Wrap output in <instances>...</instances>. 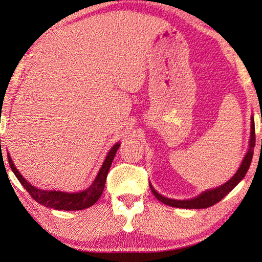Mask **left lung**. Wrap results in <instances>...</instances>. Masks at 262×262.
<instances>
[{"instance_id": "8db88e82", "label": "left lung", "mask_w": 262, "mask_h": 262, "mask_svg": "<svg viewBox=\"0 0 262 262\" xmlns=\"http://www.w3.org/2000/svg\"><path fill=\"white\" fill-rule=\"evenodd\" d=\"M252 123H251V140H250V149L246 154L245 158L242 163L241 167L238 168L237 173L234 174L231 179L227 183L223 184L220 187H217L215 189H209L203 192L202 194L199 195V196L190 199V200H173V199H167L162 196L161 194H158L156 190L154 189V187L150 185V188H151L152 194L158 199L159 201L165 203L167 206L171 207H177V208H185V209H203V208H208L214 206L215 203L220 202L222 199H223L225 195H227L229 192L236 187V186L239 184L245 174L247 173L248 167L251 165L252 162V157H253V149L255 147V128H254V119L252 117Z\"/></svg>"}]
</instances>
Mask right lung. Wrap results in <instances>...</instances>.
I'll list each match as a JSON object with an SVG mask.
<instances>
[{"mask_svg": "<svg viewBox=\"0 0 262 262\" xmlns=\"http://www.w3.org/2000/svg\"><path fill=\"white\" fill-rule=\"evenodd\" d=\"M120 144L117 143L113 145V148L110 150L107 156L105 158V162L101 166L100 171L97 178L95 179L92 185L88 189L83 190L79 193H63V192H46V190H40L35 188L34 186H31L28 181H26L21 174L17 171L14 163H12L10 156H8L9 164L12 172H14L17 179L19 180V183L23 185V187L28 190V193L31 195V198L34 199V201H37L40 205L45 207L53 208V209L57 210H82L85 208L91 207L92 205L98 201L100 195L104 192L105 183H106V177H107L108 170L115 156V152L118 151Z\"/></svg>", "mask_w": 262, "mask_h": 262, "instance_id": "obj_1", "label": "right lung"}]
</instances>
